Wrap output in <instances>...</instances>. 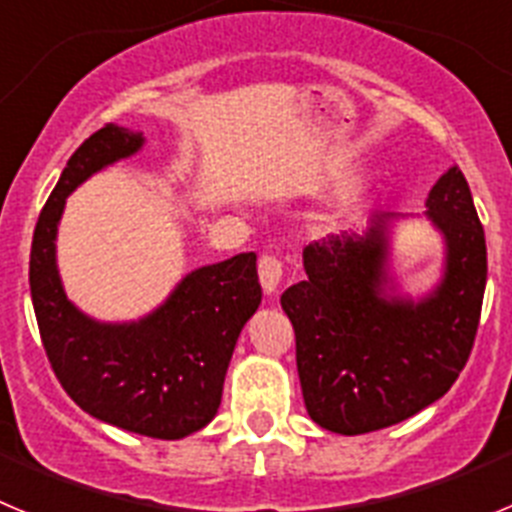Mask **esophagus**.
I'll use <instances>...</instances> for the list:
<instances>
[{
	"label": "esophagus",
	"instance_id": "obj_1",
	"mask_svg": "<svg viewBox=\"0 0 512 512\" xmlns=\"http://www.w3.org/2000/svg\"><path fill=\"white\" fill-rule=\"evenodd\" d=\"M284 277V269H282V261L277 256H261L259 259V279H261V287H264L266 295H274L282 284Z\"/></svg>",
	"mask_w": 512,
	"mask_h": 512
}]
</instances>
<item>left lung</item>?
<instances>
[{"instance_id":"obj_1","label":"left lung","mask_w":512,"mask_h":512,"mask_svg":"<svg viewBox=\"0 0 512 512\" xmlns=\"http://www.w3.org/2000/svg\"><path fill=\"white\" fill-rule=\"evenodd\" d=\"M425 217L441 233V279L402 295L390 271L392 223L372 215L364 233L333 235L302 251L307 279L282 295L297 338L305 408L341 436L413 418L451 390L477 336L487 284L485 230L459 166L433 184Z\"/></svg>"}]
</instances>
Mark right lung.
<instances>
[{"instance_id": "add662e5", "label": "right lung", "mask_w": 512, "mask_h": 512, "mask_svg": "<svg viewBox=\"0 0 512 512\" xmlns=\"http://www.w3.org/2000/svg\"><path fill=\"white\" fill-rule=\"evenodd\" d=\"M143 143V133L104 125L76 148L35 225L30 295L48 361L81 410L122 431L176 441L215 418L235 341L261 305V284L256 253H238L189 271L156 310L130 323L89 318L66 297L56 264L66 197Z\"/></svg>"}]
</instances>
